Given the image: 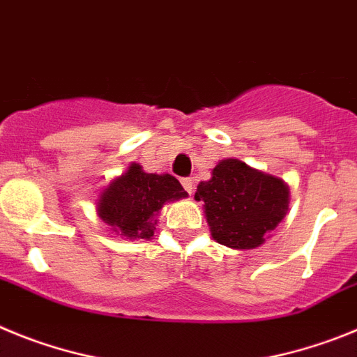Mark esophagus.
Instances as JSON below:
<instances>
[{
	"label": "esophagus",
	"mask_w": 357,
	"mask_h": 357,
	"mask_svg": "<svg viewBox=\"0 0 357 357\" xmlns=\"http://www.w3.org/2000/svg\"><path fill=\"white\" fill-rule=\"evenodd\" d=\"M182 185H184V189H185V191H188L189 195H191L195 191L193 178H182Z\"/></svg>",
	"instance_id": "1"
}]
</instances>
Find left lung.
Segmentation results:
<instances>
[{
    "instance_id": "8db88e82",
    "label": "left lung",
    "mask_w": 357,
    "mask_h": 357,
    "mask_svg": "<svg viewBox=\"0 0 357 357\" xmlns=\"http://www.w3.org/2000/svg\"><path fill=\"white\" fill-rule=\"evenodd\" d=\"M195 200L204 202L214 241L234 250H252L288 214L289 188L280 176L229 157L214 166L209 181L197 185Z\"/></svg>"
}]
</instances>
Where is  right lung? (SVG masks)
<instances>
[{
    "instance_id": "add662e5",
    "label": "right lung",
    "mask_w": 357,
    "mask_h": 357,
    "mask_svg": "<svg viewBox=\"0 0 357 357\" xmlns=\"http://www.w3.org/2000/svg\"><path fill=\"white\" fill-rule=\"evenodd\" d=\"M188 197L181 182L169 173H146L132 162L100 191L96 213L110 232L125 239L153 238L159 214L166 204Z\"/></svg>"
}]
</instances>
